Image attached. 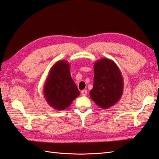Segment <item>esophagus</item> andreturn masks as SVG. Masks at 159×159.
<instances>
[{
  "instance_id": "34e87169",
  "label": "esophagus",
  "mask_w": 159,
  "mask_h": 159,
  "mask_svg": "<svg viewBox=\"0 0 159 159\" xmlns=\"http://www.w3.org/2000/svg\"><path fill=\"white\" fill-rule=\"evenodd\" d=\"M87 90L81 91V95H83V96H85V95H87Z\"/></svg>"
}]
</instances>
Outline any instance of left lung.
<instances>
[{
	"mask_svg": "<svg viewBox=\"0 0 159 159\" xmlns=\"http://www.w3.org/2000/svg\"><path fill=\"white\" fill-rule=\"evenodd\" d=\"M93 87L90 97L101 108L116 104L123 93V78L114 61L102 58L94 64Z\"/></svg>",
	"mask_w": 159,
	"mask_h": 159,
	"instance_id": "1",
	"label": "left lung"
}]
</instances>
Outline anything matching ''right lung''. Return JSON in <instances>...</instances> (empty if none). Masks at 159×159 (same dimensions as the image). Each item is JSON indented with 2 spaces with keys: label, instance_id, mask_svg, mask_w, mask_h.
Returning <instances> with one entry per match:
<instances>
[{
  "label": "right lung",
  "instance_id": "add662e5",
  "mask_svg": "<svg viewBox=\"0 0 159 159\" xmlns=\"http://www.w3.org/2000/svg\"><path fill=\"white\" fill-rule=\"evenodd\" d=\"M44 97L47 104L56 110L68 108L80 95L65 60L57 61L51 67L44 84Z\"/></svg>",
  "mask_w": 159,
  "mask_h": 159
}]
</instances>
